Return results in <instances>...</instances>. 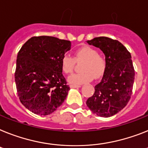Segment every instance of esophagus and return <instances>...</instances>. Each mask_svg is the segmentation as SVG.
<instances>
[{
    "mask_svg": "<svg viewBox=\"0 0 148 148\" xmlns=\"http://www.w3.org/2000/svg\"><path fill=\"white\" fill-rule=\"evenodd\" d=\"M81 86L80 85H70V88H80Z\"/></svg>",
    "mask_w": 148,
    "mask_h": 148,
    "instance_id": "1",
    "label": "esophagus"
}]
</instances>
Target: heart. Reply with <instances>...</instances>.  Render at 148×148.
<instances>
[{
	"instance_id": "b5f03b06",
	"label": "heart",
	"mask_w": 148,
	"mask_h": 148,
	"mask_svg": "<svg viewBox=\"0 0 148 148\" xmlns=\"http://www.w3.org/2000/svg\"><path fill=\"white\" fill-rule=\"evenodd\" d=\"M76 62L84 63L82 65L80 73H75L68 78L72 85H82L89 82L93 79H99L103 75L106 69L104 57L97 53V50L89 46H82L74 53V58L65 55L61 60V69L65 74L73 72Z\"/></svg>"
}]
</instances>
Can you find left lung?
Masks as SVG:
<instances>
[{
    "label": "left lung",
    "instance_id": "left-lung-1",
    "mask_svg": "<svg viewBox=\"0 0 148 148\" xmlns=\"http://www.w3.org/2000/svg\"><path fill=\"white\" fill-rule=\"evenodd\" d=\"M87 43L103 51L106 69L86 104L99 116H112L123 110L131 97L135 81L131 54L119 41L109 38H95Z\"/></svg>",
    "mask_w": 148,
    "mask_h": 148
}]
</instances>
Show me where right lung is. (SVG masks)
I'll return each mask as SVG.
<instances>
[{
    "mask_svg": "<svg viewBox=\"0 0 148 148\" xmlns=\"http://www.w3.org/2000/svg\"><path fill=\"white\" fill-rule=\"evenodd\" d=\"M70 49V41L38 36L29 39L19 50L15 82L19 100L29 110L49 115L65 101L70 88L61 60Z\"/></svg>",
    "mask_w": 148,
    "mask_h": 148,
    "instance_id": "1",
    "label": "right lung"
}]
</instances>
